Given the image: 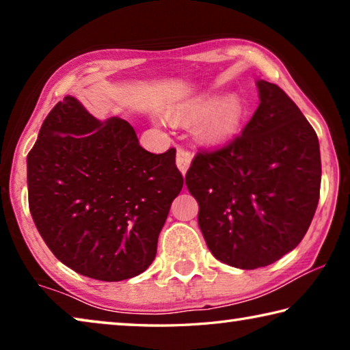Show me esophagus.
I'll return each instance as SVG.
<instances>
[{
	"label": "esophagus",
	"instance_id": "obj_1",
	"mask_svg": "<svg viewBox=\"0 0 350 350\" xmlns=\"http://www.w3.org/2000/svg\"><path fill=\"white\" fill-rule=\"evenodd\" d=\"M191 154H189L187 150H183V148H177V154H176V163H177V168L180 170V173L185 176V173L189 168V165H191Z\"/></svg>",
	"mask_w": 350,
	"mask_h": 350
}]
</instances>
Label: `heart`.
<instances>
[{"label":"heart","mask_w":350,"mask_h":350,"mask_svg":"<svg viewBox=\"0 0 350 350\" xmlns=\"http://www.w3.org/2000/svg\"><path fill=\"white\" fill-rule=\"evenodd\" d=\"M199 118L198 139L206 145H221L238 134L245 118V103L238 94H228L221 100L217 96H202L182 103L171 116L185 125Z\"/></svg>","instance_id":"b5f03b06"}]
</instances>
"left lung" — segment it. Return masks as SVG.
I'll return each instance as SVG.
<instances>
[{
  "label": "left lung",
  "instance_id": "left-lung-1",
  "mask_svg": "<svg viewBox=\"0 0 350 350\" xmlns=\"http://www.w3.org/2000/svg\"><path fill=\"white\" fill-rule=\"evenodd\" d=\"M256 86L259 106L242 134L198 152L185 176L213 256L242 270L273 264L299 244L321 185L315 129L280 86Z\"/></svg>",
  "mask_w": 350,
  "mask_h": 350
}]
</instances>
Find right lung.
Returning a JSON list of instances; mask_svg holds the SVG:
<instances>
[{
  "label": "right lung",
  "instance_id": "obj_1",
  "mask_svg": "<svg viewBox=\"0 0 350 350\" xmlns=\"http://www.w3.org/2000/svg\"><path fill=\"white\" fill-rule=\"evenodd\" d=\"M183 187L176 150L152 154L120 117L97 120L66 96L27 154L29 210L58 260L98 281L137 276Z\"/></svg>",
  "mask_w": 350,
  "mask_h": 350
}]
</instances>
